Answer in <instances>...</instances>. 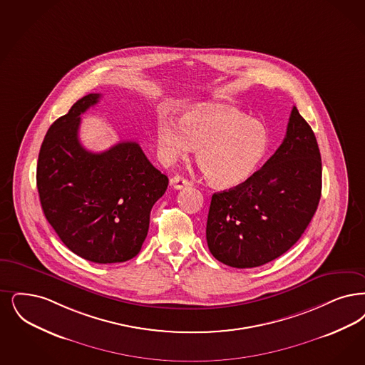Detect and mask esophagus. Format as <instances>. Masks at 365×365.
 I'll list each match as a JSON object with an SVG mask.
<instances>
[{"mask_svg":"<svg viewBox=\"0 0 365 365\" xmlns=\"http://www.w3.org/2000/svg\"><path fill=\"white\" fill-rule=\"evenodd\" d=\"M170 185H171L174 189L180 190L190 186V182L186 178H183L182 175H175L174 178H171Z\"/></svg>","mask_w":365,"mask_h":365,"instance_id":"34e87169","label":"esophagus"}]
</instances>
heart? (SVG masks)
Listing matches in <instances>:
<instances>
[{
  "label": "heart",
  "instance_id": "1",
  "mask_svg": "<svg viewBox=\"0 0 365 365\" xmlns=\"http://www.w3.org/2000/svg\"><path fill=\"white\" fill-rule=\"evenodd\" d=\"M158 152L171 164L197 148V161L207 179L222 189L246 183L267 155L264 126L224 106H195L176 120L161 117L156 125Z\"/></svg>",
  "mask_w": 365,
  "mask_h": 365
}]
</instances>
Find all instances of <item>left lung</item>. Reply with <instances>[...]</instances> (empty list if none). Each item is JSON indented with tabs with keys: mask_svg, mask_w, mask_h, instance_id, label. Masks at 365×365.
Wrapping results in <instances>:
<instances>
[{
	"mask_svg": "<svg viewBox=\"0 0 365 365\" xmlns=\"http://www.w3.org/2000/svg\"><path fill=\"white\" fill-rule=\"evenodd\" d=\"M321 192L319 146L293 107L285 138L262 168L246 183L212 195L207 247L217 261L237 269L270 262L304 234Z\"/></svg>",
	"mask_w": 365,
	"mask_h": 365,
	"instance_id": "1",
	"label": "left lung"
}]
</instances>
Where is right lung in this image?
Wrapping results in <instances>:
<instances>
[{"label": "right lung", "instance_id": "right-lung-1", "mask_svg": "<svg viewBox=\"0 0 365 365\" xmlns=\"http://www.w3.org/2000/svg\"><path fill=\"white\" fill-rule=\"evenodd\" d=\"M101 99L89 93L47 130L36 186L44 216L62 243L95 263L126 262L143 247L149 216L168 178L133 141L93 153L80 144L81 114Z\"/></svg>", "mask_w": 365, "mask_h": 365}]
</instances>
